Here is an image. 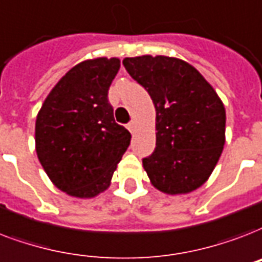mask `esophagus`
<instances>
[{
    "label": "esophagus",
    "mask_w": 262,
    "mask_h": 262,
    "mask_svg": "<svg viewBox=\"0 0 262 262\" xmlns=\"http://www.w3.org/2000/svg\"><path fill=\"white\" fill-rule=\"evenodd\" d=\"M127 129H129V132H130V133H135V130H136V122H135V121H132V122L127 125Z\"/></svg>",
    "instance_id": "1"
}]
</instances>
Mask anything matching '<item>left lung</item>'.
Returning <instances> with one entry per match:
<instances>
[{
	"instance_id": "1",
	"label": "left lung",
	"mask_w": 262,
	"mask_h": 262,
	"mask_svg": "<svg viewBox=\"0 0 262 262\" xmlns=\"http://www.w3.org/2000/svg\"><path fill=\"white\" fill-rule=\"evenodd\" d=\"M122 63L148 92L157 114V147L143 159L149 183L167 195L202 187L225 144V108L214 88L177 57L143 55Z\"/></svg>"
}]
</instances>
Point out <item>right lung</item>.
<instances>
[{
    "label": "right lung",
    "instance_id": "add662e5",
    "mask_svg": "<svg viewBox=\"0 0 262 262\" xmlns=\"http://www.w3.org/2000/svg\"><path fill=\"white\" fill-rule=\"evenodd\" d=\"M119 67L118 57L83 60L60 78L38 111L37 157L53 185L70 196L104 192L130 144L108 103Z\"/></svg>",
    "mask_w": 262,
    "mask_h": 262
}]
</instances>
